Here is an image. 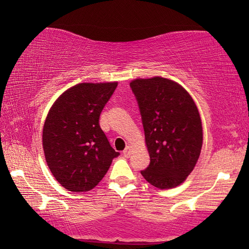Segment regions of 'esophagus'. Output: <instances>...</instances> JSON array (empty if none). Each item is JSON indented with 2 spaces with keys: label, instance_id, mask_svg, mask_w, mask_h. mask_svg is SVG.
I'll list each match as a JSON object with an SVG mask.
<instances>
[{
  "label": "esophagus",
  "instance_id": "1",
  "mask_svg": "<svg viewBox=\"0 0 249 249\" xmlns=\"http://www.w3.org/2000/svg\"><path fill=\"white\" fill-rule=\"evenodd\" d=\"M130 154H132V147H130V146H127V147H126V148L124 149V151H123V155L125 156V157H129V156H130Z\"/></svg>",
  "mask_w": 249,
  "mask_h": 249
}]
</instances>
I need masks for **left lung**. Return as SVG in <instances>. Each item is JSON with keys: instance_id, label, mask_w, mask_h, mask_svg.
I'll return each instance as SVG.
<instances>
[{"instance_id": "left-lung-1", "label": "left lung", "mask_w": 249, "mask_h": 249, "mask_svg": "<svg viewBox=\"0 0 249 249\" xmlns=\"http://www.w3.org/2000/svg\"><path fill=\"white\" fill-rule=\"evenodd\" d=\"M140 105L150 163L141 171L159 189L184 182L200 157L203 129L199 109L184 88L174 80L153 77L129 83Z\"/></svg>"}]
</instances>
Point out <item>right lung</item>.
Masks as SVG:
<instances>
[{"label":"right lung","mask_w":249,"mask_h":249,"mask_svg":"<svg viewBox=\"0 0 249 249\" xmlns=\"http://www.w3.org/2000/svg\"><path fill=\"white\" fill-rule=\"evenodd\" d=\"M116 87V81L78 83L60 94L49 109L43 128L45 159L67 190L93 189L120 155L99 125L101 112Z\"/></svg>","instance_id":"right-lung-1"}]
</instances>
